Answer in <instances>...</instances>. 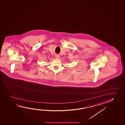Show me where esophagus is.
I'll return each mask as SVG.
<instances>
[{"label": "esophagus", "instance_id": "34e87169", "mask_svg": "<svg viewBox=\"0 0 125 125\" xmlns=\"http://www.w3.org/2000/svg\"><path fill=\"white\" fill-rule=\"evenodd\" d=\"M55 57L56 58L58 59V58H59L60 56L59 55H58V54H56L55 55Z\"/></svg>", "mask_w": 125, "mask_h": 125}]
</instances>
